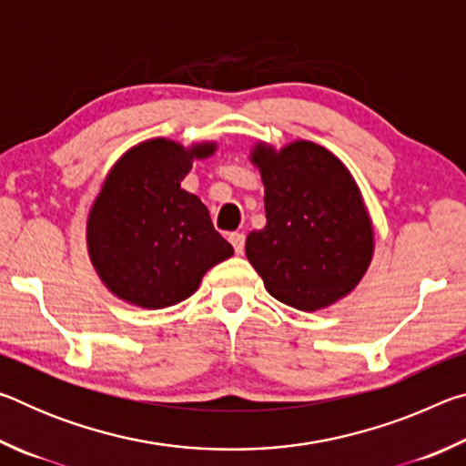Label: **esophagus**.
<instances>
[{"mask_svg": "<svg viewBox=\"0 0 466 466\" xmlns=\"http://www.w3.org/2000/svg\"><path fill=\"white\" fill-rule=\"evenodd\" d=\"M228 240L232 242V247H234V250H236V255H242V252H244V234L234 232V234L228 236Z\"/></svg>", "mask_w": 466, "mask_h": 466, "instance_id": "34e87169", "label": "esophagus"}]
</instances>
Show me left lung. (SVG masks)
<instances>
[{
	"label": "left lung",
	"instance_id": "8db88e82",
	"mask_svg": "<svg viewBox=\"0 0 466 466\" xmlns=\"http://www.w3.org/2000/svg\"><path fill=\"white\" fill-rule=\"evenodd\" d=\"M250 162L261 172L267 224L244 248L265 289L304 312L351 294L374 255L372 219L351 172L306 139L281 149L258 141Z\"/></svg>",
	"mask_w": 466,
	"mask_h": 466
}]
</instances>
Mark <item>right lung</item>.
<instances>
[{
	"instance_id": "obj_1",
	"label": "right lung",
	"mask_w": 466,
	"mask_h": 466,
	"mask_svg": "<svg viewBox=\"0 0 466 466\" xmlns=\"http://www.w3.org/2000/svg\"><path fill=\"white\" fill-rule=\"evenodd\" d=\"M216 141L180 146L154 137L127 149L94 199L86 242L100 281L116 298L147 310L193 296L211 267L234 255L201 199L180 183Z\"/></svg>"
}]
</instances>
